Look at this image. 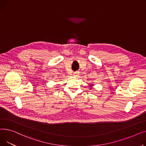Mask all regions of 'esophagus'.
I'll list each match as a JSON object with an SVG mask.
<instances>
[{
  "label": "esophagus",
  "instance_id": "obj_1",
  "mask_svg": "<svg viewBox=\"0 0 146 146\" xmlns=\"http://www.w3.org/2000/svg\"><path fill=\"white\" fill-rule=\"evenodd\" d=\"M79 75V72H75L74 73V76H78Z\"/></svg>",
  "mask_w": 146,
  "mask_h": 146
}]
</instances>
